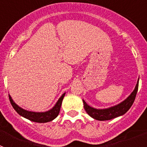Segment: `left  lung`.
<instances>
[{"label":"left lung","instance_id":"1","mask_svg":"<svg viewBox=\"0 0 147 147\" xmlns=\"http://www.w3.org/2000/svg\"><path fill=\"white\" fill-rule=\"evenodd\" d=\"M138 80H139V79H138ZM138 80L137 82L135 90L132 92V93L129 95V96L127 97L124 101L121 102L119 105H115L113 107L106 109H96L89 106L84 100H82L85 111L93 119L98 121L110 120V119H113L114 118L118 117V116L124 115L129 110V108L134 102L136 94H137L138 89Z\"/></svg>","mask_w":147,"mask_h":147}]
</instances>
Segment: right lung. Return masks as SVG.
<instances>
[{
	"label": "right lung",
	"instance_id": "1",
	"mask_svg": "<svg viewBox=\"0 0 147 147\" xmlns=\"http://www.w3.org/2000/svg\"><path fill=\"white\" fill-rule=\"evenodd\" d=\"M65 95V93L62 95V96L59 98L57 102L56 103V105H54L52 109H51V110H49V111H46V112L42 113L32 112V111H28V110H24V109L19 107L18 105H16L14 102V101H13L9 95V101L11 102V105H12L13 108L15 109V111L19 115L28 119V120L32 121L37 122V123H45V122H49L54 120L55 118L57 117V115L59 113V111H60L62 99L64 98Z\"/></svg>",
	"mask_w": 147,
	"mask_h": 147
}]
</instances>
